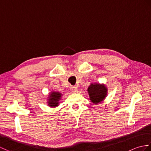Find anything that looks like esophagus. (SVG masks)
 I'll return each mask as SVG.
<instances>
[{
  "mask_svg": "<svg viewBox=\"0 0 151 151\" xmlns=\"http://www.w3.org/2000/svg\"><path fill=\"white\" fill-rule=\"evenodd\" d=\"M70 89H71V91L74 93H76L78 91L77 87H76V86H71V87H70Z\"/></svg>",
  "mask_w": 151,
  "mask_h": 151,
  "instance_id": "esophagus-1",
  "label": "esophagus"
}]
</instances>
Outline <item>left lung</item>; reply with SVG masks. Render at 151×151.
Masks as SVG:
<instances>
[{"label":"left lung","mask_w":151,"mask_h":151,"mask_svg":"<svg viewBox=\"0 0 151 151\" xmlns=\"http://www.w3.org/2000/svg\"><path fill=\"white\" fill-rule=\"evenodd\" d=\"M88 91L91 102L95 104H97L105 98L107 89L103 85L91 84L89 86Z\"/></svg>","instance_id":"1"}]
</instances>
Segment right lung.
Returning a JSON list of instances; mask_svg holds the SVG:
<instances>
[{"label":"right lung","mask_w":151,"mask_h":151,"mask_svg":"<svg viewBox=\"0 0 151 151\" xmlns=\"http://www.w3.org/2000/svg\"><path fill=\"white\" fill-rule=\"evenodd\" d=\"M61 95L62 94L59 92H52V93L50 94V98L49 99V102H48L50 106L55 107L58 105V101Z\"/></svg>","instance_id":"obj_1"}]
</instances>
